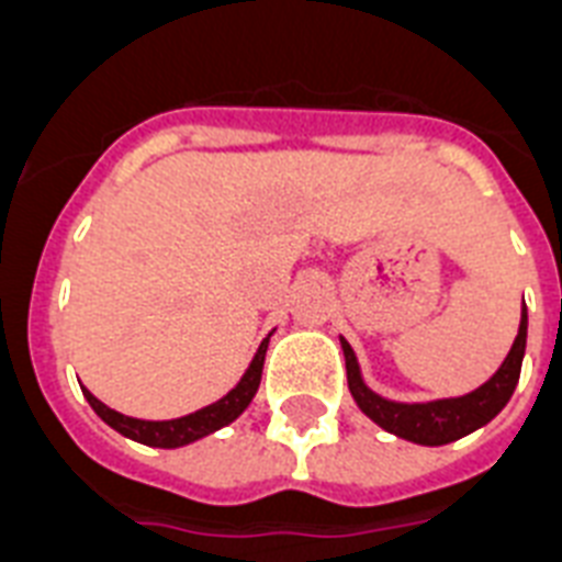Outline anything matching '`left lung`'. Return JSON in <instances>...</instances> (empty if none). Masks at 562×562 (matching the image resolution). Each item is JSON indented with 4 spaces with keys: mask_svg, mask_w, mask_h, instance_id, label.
I'll return each instance as SVG.
<instances>
[{
    "mask_svg": "<svg viewBox=\"0 0 562 562\" xmlns=\"http://www.w3.org/2000/svg\"><path fill=\"white\" fill-rule=\"evenodd\" d=\"M526 333H528V313L522 304L520 315V330L514 338L512 350L499 364V370L491 375L488 382L480 384L476 391L465 393V396L453 398H434V402H391V398L379 396L364 384L356 361L353 347L347 345L341 338V350H345V364H347V384L353 393L356 405L361 407V414L384 428L387 434L398 439L416 445H448L457 439L474 434L476 428L488 425L494 416L508 405L514 387L520 382V368L522 356H526Z\"/></svg>",
    "mask_w": 562,
    "mask_h": 562,
    "instance_id": "left-lung-1",
    "label": "left lung"
}]
</instances>
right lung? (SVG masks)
<instances>
[{
  "label": "right lung",
  "instance_id": "obj_1",
  "mask_svg": "<svg viewBox=\"0 0 562 562\" xmlns=\"http://www.w3.org/2000/svg\"><path fill=\"white\" fill-rule=\"evenodd\" d=\"M270 336L263 338L261 345H258V353H255L252 361H249L247 373L240 375V382L235 384L224 398H217V402L201 407V411H194V414L180 416V419H164V422L134 419V416H123L117 414V411H111L109 405H103V402H100L91 391H86V387H82V396L88 398V405L94 407V414L100 416L109 428L123 434V437L134 439V442H140V445H148V448H183V445L198 442V439L226 428L229 422H235L244 411H247V405L252 402L255 393H258V384H261L263 356H267Z\"/></svg>",
  "mask_w": 562,
  "mask_h": 562
}]
</instances>
